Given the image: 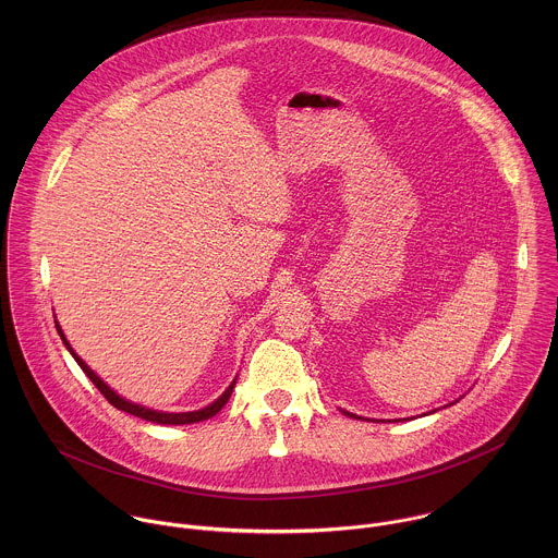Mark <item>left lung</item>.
<instances>
[{"mask_svg":"<svg viewBox=\"0 0 558 558\" xmlns=\"http://www.w3.org/2000/svg\"><path fill=\"white\" fill-rule=\"evenodd\" d=\"M456 401H458V399H456ZM456 401H453V403H456ZM343 414H348V416H352V418H361V416H356V414H352V412H345V410H343Z\"/></svg>","mask_w":558,"mask_h":558,"instance_id":"left-lung-1","label":"left lung"}]
</instances>
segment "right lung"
<instances>
[{"label":"right lung","instance_id":"obj_1","mask_svg":"<svg viewBox=\"0 0 558 558\" xmlns=\"http://www.w3.org/2000/svg\"><path fill=\"white\" fill-rule=\"evenodd\" d=\"M56 328H58V332H60V337H62V341H64V345H66V350L73 354V359L80 363L81 369H83V374L94 383V387L107 398V401L113 405V408H118V410H124V412H129V414H135V416H140V418H146V421H153V423H160V425H189V423H197V421H206V418H210V416H215L226 403H228V399L232 396V391H234V387H236V378L230 383V387L219 396V398L215 399L213 403H208L206 408H199V410H193V412H162V410H153V408H146V405H142V403H135V401H129V399L120 398L102 378H98L96 374H94V369L81 359L80 354L73 350V345L69 343V339H66V335H64V330H62V326L58 324V319H56Z\"/></svg>","mask_w":558,"mask_h":558}]
</instances>
